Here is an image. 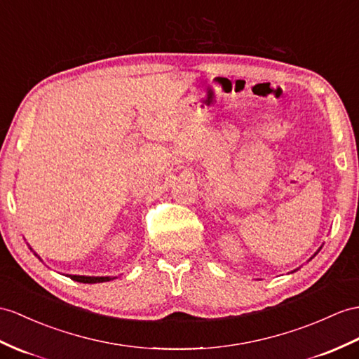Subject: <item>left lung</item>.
Wrapping results in <instances>:
<instances>
[{
  "label": "left lung",
  "mask_w": 359,
  "mask_h": 359,
  "mask_svg": "<svg viewBox=\"0 0 359 359\" xmlns=\"http://www.w3.org/2000/svg\"><path fill=\"white\" fill-rule=\"evenodd\" d=\"M320 250H321V247H320ZM320 250H318V251H320ZM318 251H317V252H316V255H313V256H312V257H316V256H317V255H318ZM312 257H311V259H312ZM311 259H309V260H311Z\"/></svg>",
  "instance_id": "obj_1"
}]
</instances>
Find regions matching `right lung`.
<instances>
[{
    "instance_id": "right-lung-1",
    "label": "right lung",
    "mask_w": 359,
    "mask_h": 359,
    "mask_svg": "<svg viewBox=\"0 0 359 359\" xmlns=\"http://www.w3.org/2000/svg\"><path fill=\"white\" fill-rule=\"evenodd\" d=\"M34 256H36L41 260V257L36 255V252H34ZM68 277L72 278V280L81 282V283H103V282H109V280H114V278H117V277H112V276L95 277V276H73V274H68Z\"/></svg>"
}]
</instances>
